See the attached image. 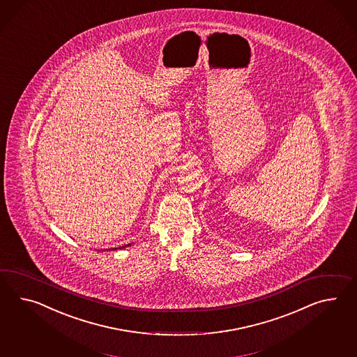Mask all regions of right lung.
I'll list each match as a JSON object with an SVG mask.
<instances>
[{
	"label": "right lung",
	"instance_id": "add662e5",
	"mask_svg": "<svg viewBox=\"0 0 357 357\" xmlns=\"http://www.w3.org/2000/svg\"><path fill=\"white\" fill-rule=\"evenodd\" d=\"M126 246H130V243H129V245H125V246H122V248H126ZM122 248H119V249H122ZM112 250H114V249H112ZM114 250H116V249H114Z\"/></svg>",
	"mask_w": 357,
	"mask_h": 357
}]
</instances>
